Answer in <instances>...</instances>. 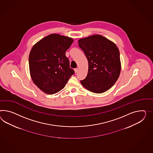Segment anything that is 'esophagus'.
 I'll list each match as a JSON object with an SVG mask.
<instances>
[{
  "label": "esophagus",
  "mask_w": 153,
  "mask_h": 153,
  "mask_svg": "<svg viewBox=\"0 0 153 153\" xmlns=\"http://www.w3.org/2000/svg\"><path fill=\"white\" fill-rule=\"evenodd\" d=\"M78 68H75L74 69V71L75 73H76L77 72H78Z\"/></svg>",
  "instance_id": "obj_1"
}]
</instances>
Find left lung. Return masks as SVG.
I'll return each mask as SVG.
<instances>
[{"label":"left lung","mask_w":153,"mask_h":153,"mask_svg":"<svg viewBox=\"0 0 153 153\" xmlns=\"http://www.w3.org/2000/svg\"><path fill=\"white\" fill-rule=\"evenodd\" d=\"M78 45L89 64L87 76L80 81L82 86L95 93H102L109 89L118 80L121 70L117 45L100 35L80 39Z\"/></svg>","instance_id":"8db88e82"}]
</instances>
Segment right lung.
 Returning <instances> with one entry per match:
<instances>
[{"mask_svg": "<svg viewBox=\"0 0 153 153\" xmlns=\"http://www.w3.org/2000/svg\"><path fill=\"white\" fill-rule=\"evenodd\" d=\"M73 41L69 37L52 34L32 48L29 56L30 73L34 83L44 93L59 92L74 74L65 56Z\"/></svg>", "mask_w": 153, "mask_h": 153, "instance_id": "add662e5", "label": "right lung"}]
</instances>
